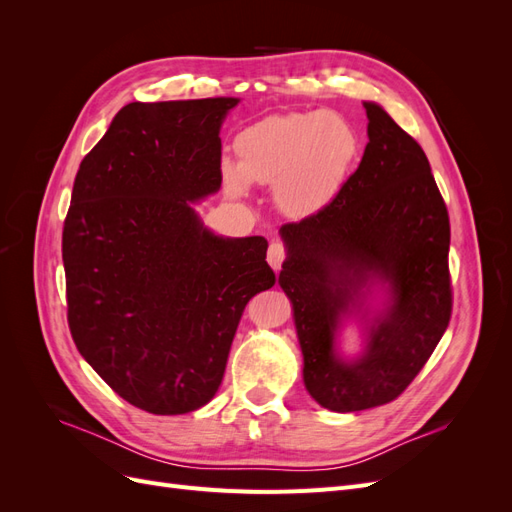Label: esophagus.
Here are the masks:
<instances>
[{"label":"esophagus","instance_id":"34e87169","mask_svg":"<svg viewBox=\"0 0 512 512\" xmlns=\"http://www.w3.org/2000/svg\"><path fill=\"white\" fill-rule=\"evenodd\" d=\"M284 258H286L284 245H282V243H277V241H273V243L269 245V252H267V262L271 265V269H273V271H280V269H282V262H284Z\"/></svg>","mask_w":512,"mask_h":512}]
</instances>
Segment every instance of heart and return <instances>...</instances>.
<instances>
[{
  "label": "heart",
  "instance_id": "obj_1",
  "mask_svg": "<svg viewBox=\"0 0 512 512\" xmlns=\"http://www.w3.org/2000/svg\"><path fill=\"white\" fill-rule=\"evenodd\" d=\"M359 147V132L337 113L271 115L237 134V166H222L224 188L232 196H243L247 181L269 185L282 211L307 218L342 190Z\"/></svg>",
  "mask_w": 512,
  "mask_h": 512
}]
</instances>
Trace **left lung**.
Wrapping results in <instances>:
<instances>
[{
  "mask_svg": "<svg viewBox=\"0 0 512 512\" xmlns=\"http://www.w3.org/2000/svg\"><path fill=\"white\" fill-rule=\"evenodd\" d=\"M363 160L331 203L280 228V280L303 354V384L322 408L356 412L393 401L423 369L451 320L446 205L410 134L363 102ZM356 323L362 348L346 355Z\"/></svg>",
  "mask_w": 512,
  "mask_h": 512,
  "instance_id": "1",
  "label": "left lung"
}]
</instances>
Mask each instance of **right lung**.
Listing matches in <instances>:
<instances>
[{
	"label": "right lung",
	"instance_id": "add662e5",
	"mask_svg": "<svg viewBox=\"0 0 512 512\" xmlns=\"http://www.w3.org/2000/svg\"><path fill=\"white\" fill-rule=\"evenodd\" d=\"M239 102L126 104L74 179L61 241L74 344L151 414L209 404L247 301L275 284L265 237L215 235L194 207L220 190Z\"/></svg>",
	"mask_w": 512,
	"mask_h": 512
}]
</instances>
